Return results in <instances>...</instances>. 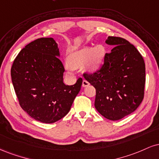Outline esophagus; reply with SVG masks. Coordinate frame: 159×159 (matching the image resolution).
Segmentation results:
<instances>
[{"mask_svg": "<svg viewBox=\"0 0 159 159\" xmlns=\"http://www.w3.org/2000/svg\"><path fill=\"white\" fill-rule=\"evenodd\" d=\"M89 85V83L87 81H86V80H84L83 82H82V87H86Z\"/></svg>", "mask_w": 159, "mask_h": 159, "instance_id": "obj_1", "label": "esophagus"}]
</instances>
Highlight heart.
I'll return each instance as SVG.
<instances>
[{"instance_id":"heart-1","label":"heart","mask_w":159,"mask_h":159,"mask_svg":"<svg viewBox=\"0 0 159 159\" xmlns=\"http://www.w3.org/2000/svg\"><path fill=\"white\" fill-rule=\"evenodd\" d=\"M105 55L106 49L101 44L95 47L84 46L75 49L68 55L66 70L71 72L72 68H80L84 65V71L88 74L94 73L100 68Z\"/></svg>"}]
</instances>
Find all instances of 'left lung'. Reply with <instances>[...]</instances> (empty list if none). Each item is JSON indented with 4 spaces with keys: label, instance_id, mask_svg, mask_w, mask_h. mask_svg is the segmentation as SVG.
<instances>
[{
    "label": "left lung",
    "instance_id": "1",
    "mask_svg": "<svg viewBox=\"0 0 159 159\" xmlns=\"http://www.w3.org/2000/svg\"><path fill=\"white\" fill-rule=\"evenodd\" d=\"M105 43L114 48L106 53L104 64L94 74L84 77L96 89L97 111L109 120L117 121L134 112L144 98L145 64L127 40L109 36Z\"/></svg>",
    "mask_w": 159,
    "mask_h": 159
}]
</instances>
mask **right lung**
<instances>
[{
  "label": "right lung",
  "instance_id": "obj_1",
  "mask_svg": "<svg viewBox=\"0 0 159 159\" xmlns=\"http://www.w3.org/2000/svg\"><path fill=\"white\" fill-rule=\"evenodd\" d=\"M60 57L58 43L52 38H38L19 52L11 69L20 107L42 123H54L64 117L81 90V78L74 85L64 84Z\"/></svg>",
  "mask_w": 159,
  "mask_h": 159
}]
</instances>
